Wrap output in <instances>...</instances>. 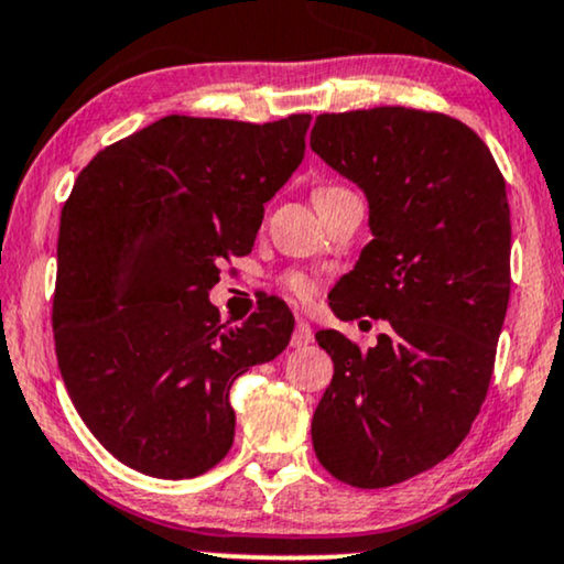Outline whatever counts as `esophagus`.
Wrapping results in <instances>:
<instances>
[{"mask_svg": "<svg viewBox=\"0 0 564 564\" xmlns=\"http://www.w3.org/2000/svg\"><path fill=\"white\" fill-rule=\"evenodd\" d=\"M312 338H315V330H312V325L304 317H300L294 336H291V347H307V344H312Z\"/></svg>", "mask_w": 564, "mask_h": 564, "instance_id": "obj_1", "label": "esophagus"}]
</instances>
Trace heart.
<instances>
[{
  "mask_svg": "<svg viewBox=\"0 0 564 564\" xmlns=\"http://www.w3.org/2000/svg\"><path fill=\"white\" fill-rule=\"evenodd\" d=\"M321 192H328V188H321ZM321 192H317V194H321ZM283 286H286L291 294L296 296V300H310V296L315 294L317 283L310 273H302V270H291V273L283 275Z\"/></svg>",
  "mask_w": 564,
  "mask_h": 564,
  "instance_id": "heart-1",
  "label": "heart"
}]
</instances>
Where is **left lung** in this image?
<instances>
[{"instance_id":"8db88e82","label":"left lung","mask_w":564,"mask_h":564,"mask_svg":"<svg viewBox=\"0 0 564 564\" xmlns=\"http://www.w3.org/2000/svg\"><path fill=\"white\" fill-rule=\"evenodd\" d=\"M310 147L370 209L372 241L330 310L389 325L365 351L338 330L315 334L334 381L312 446L344 484H402L463 444L486 399L510 302L505 178L476 131L406 107L317 115Z\"/></svg>"}]
</instances>
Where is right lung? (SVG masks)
Here are the masks:
<instances>
[{"mask_svg":"<svg viewBox=\"0 0 564 564\" xmlns=\"http://www.w3.org/2000/svg\"><path fill=\"white\" fill-rule=\"evenodd\" d=\"M310 120L167 115L101 149L65 202L59 372L88 431L144 476L196 478L220 463L236 431L230 386L289 347L294 315L281 300L223 328L209 289L217 262L252 252Z\"/></svg>","mask_w":564,"mask_h":564,"instance_id":"right-lung-1","label":"right lung"}]
</instances>
